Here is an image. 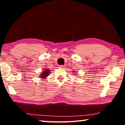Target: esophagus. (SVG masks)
Returning <instances> with one entry per match:
<instances>
[{"instance_id": "esophagus-1", "label": "esophagus", "mask_w": 125, "mask_h": 125, "mask_svg": "<svg viewBox=\"0 0 125 125\" xmlns=\"http://www.w3.org/2000/svg\"><path fill=\"white\" fill-rule=\"evenodd\" d=\"M64 65H59V68H64Z\"/></svg>"}]
</instances>
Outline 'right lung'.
I'll return each mask as SVG.
<instances>
[{"label":"right lung","mask_w":125,"mask_h":125,"mask_svg":"<svg viewBox=\"0 0 125 125\" xmlns=\"http://www.w3.org/2000/svg\"><path fill=\"white\" fill-rule=\"evenodd\" d=\"M50 73V70L49 69H46V70L43 72V73L41 74V77L42 78H45Z\"/></svg>","instance_id":"obj_1"}]
</instances>
